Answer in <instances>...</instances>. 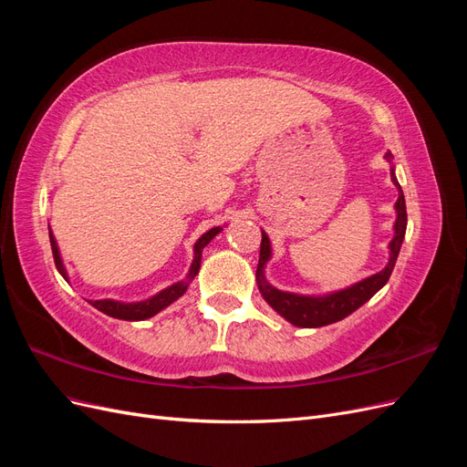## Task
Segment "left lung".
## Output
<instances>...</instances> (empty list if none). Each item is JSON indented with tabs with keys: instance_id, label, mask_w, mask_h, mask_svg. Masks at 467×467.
<instances>
[{
	"instance_id": "obj_1",
	"label": "left lung",
	"mask_w": 467,
	"mask_h": 467,
	"mask_svg": "<svg viewBox=\"0 0 467 467\" xmlns=\"http://www.w3.org/2000/svg\"><path fill=\"white\" fill-rule=\"evenodd\" d=\"M386 161L389 163V173L395 189H398V202H395V223H393V237L388 245L389 251V259L388 265L381 268L379 273L366 276L355 285H350L341 290H333V292H325V294H298V292H285L275 288L271 282L265 276V266L273 257V245L268 235L261 230L263 239H261V253H259V265H257V286L259 292L265 298V302L271 306L278 316L290 321L296 327H323V325H329L335 321H341L347 316L368 302L372 296L386 286V282L391 276V271L395 266V261H398L400 249L405 237L407 230V210H405V196L403 191L398 182V177H395V167L391 163L393 155L391 151H386Z\"/></svg>"
}]
</instances>
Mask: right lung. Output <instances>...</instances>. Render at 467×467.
Returning a JSON list of instances; mask_svg holds the SVG:
<instances>
[{"label": "right lung", "instance_id": "1", "mask_svg": "<svg viewBox=\"0 0 467 467\" xmlns=\"http://www.w3.org/2000/svg\"><path fill=\"white\" fill-rule=\"evenodd\" d=\"M223 230V225H216V228L208 230L206 234H202L199 239L194 242V247H192V263H191V268L187 276L175 282V285L167 286L163 290H160L158 294L150 296V298L146 300H140V302H120V300H110V298H105V300H88L93 307H97L99 312H103L110 317L115 319H124V321H144V319H150L153 317L155 314H160L161 309H165L167 306H171L175 300H179L182 294L187 292L189 285L192 282V278L199 275L201 271V259H202V249L214 239L220 232ZM48 234H50V245H52V255H54V263H56V268H58V273L69 282V276H67V271H66V265L62 261V255H60V249H58V244H56V237L52 234V230L48 228Z\"/></svg>", "mask_w": 467, "mask_h": 467}]
</instances>
